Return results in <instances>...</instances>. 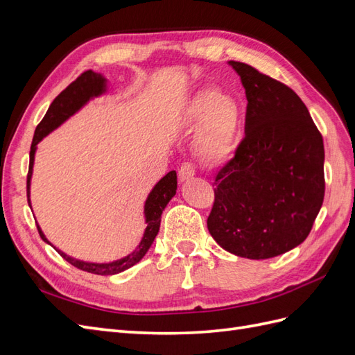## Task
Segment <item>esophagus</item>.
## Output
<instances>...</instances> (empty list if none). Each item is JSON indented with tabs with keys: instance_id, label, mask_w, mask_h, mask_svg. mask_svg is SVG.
<instances>
[{
	"instance_id": "1",
	"label": "esophagus",
	"mask_w": 355,
	"mask_h": 355,
	"mask_svg": "<svg viewBox=\"0 0 355 355\" xmlns=\"http://www.w3.org/2000/svg\"><path fill=\"white\" fill-rule=\"evenodd\" d=\"M194 175H196V167H194V164H192V163H185V164L180 166V168H179V179L182 182L191 179Z\"/></svg>"
}]
</instances>
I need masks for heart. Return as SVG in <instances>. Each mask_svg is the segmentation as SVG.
Here are the masks:
<instances>
[{
  "label": "heart",
  "mask_w": 355,
  "mask_h": 355,
  "mask_svg": "<svg viewBox=\"0 0 355 355\" xmlns=\"http://www.w3.org/2000/svg\"><path fill=\"white\" fill-rule=\"evenodd\" d=\"M185 123L192 130L200 127L197 153L204 163L222 164L237 145L241 111L231 96L216 89H204L187 106Z\"/></svg>",
  "instance_id": "heart-1"
}]
</instances>
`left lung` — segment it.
<instances>
[{
  "label": "left lung",
  "mask_w": 355,
  "mask_h": 355,
  "mask_svg": "<svg viewBox=\"0 0 355 355\" xmlns=\"http://www.w3.org/2000/svg\"><path fill=\"white\" fill-rule=\"evenodd\" d=\"M245 90L244 137L214 178L207 228L222 249L268 259L304 243L324 200L323 136L282 81L230 60Z\"/></svg>",
  "instance_id": "8db88e82"
}]
</instances>
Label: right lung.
<instances>
[{
	"instance_id": "add662e5",
	"label": "right lung",
	"mask_w": 355,
	"mask_h": 355,
	"mask_svg": "<svg viewBox=\"0 0 355 355\" xmlns=\"http://www.w3.org/2000/svg\"><path fill=\"white\" fill-rule=\"evenodd\" d=\"M105 92V78L101 73H96L92 69L83 72L80 77L72 81L68 87L60 92L58 98L51 102L49 111L46 112L44 118H42L41 123L37 125L34 139H32V145H31V153H29V170H28V180H26V194H28V204L31 206V200H29V185H31V176H32V166H34V155H35V149L38 142L42 137L47 136L53 128H56L60 125L63 121L68 120V118L77 112L84 103H87L90 98H94V96H99ZM176 188H178V179H176V171L171 170L168 173L161 179L158 184L154 187L151 191V194L148 196L146 202H145V219H146V230L142 237V241L139 243L136 247V250L130 253L128 256L123 257V259H118L110 263H92V262H83L78 259H73V257L65 254L63 252L58 250L60 256L73 265L75 268H78L81 271H87L92 274H98V275H114L118 272H123L128 268L136 265L142 257L146 254V252L151 247L153 241L155 240L158 230H159V222H161V213L166 209L167 202L175 197L176 194ZM38 232L41 235V239L46 243L47 239L42 234L41 228L37 225Z\"/></svg>"
}]
</instances>
